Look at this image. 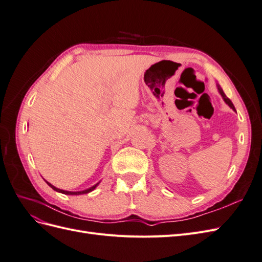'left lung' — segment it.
<instances>
[{
    "mask_svg": "<svg viewBox=\"0 0 262 262\" xmlns=\"http://www.w3.org/2000/svg\"><path fill=\"white\" fill-rule=\"evenodd\" d=\"M217 90H219V92H220V94L222 95V97H223V99L225 100V102H226V104L229 106V107H231L233 110H236L235 109V107H234V105H233V102L231 101V99H229V98H227V96H226V95L224 94V92H223V90H222L221 89V86L220 85H217Z\"/></svg>",
    "mask_w": 262,
    "mask_h": 262,
    "instance_id": "8db88e82",
    "label": "left lung"
}]
</instances>
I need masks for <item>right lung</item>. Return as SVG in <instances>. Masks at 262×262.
<instances>
[{
    "instance_id": "1",
    "label": "right lung",
    "mask_w": 262,
    "mask_h": 262,
    "mask_svg": "<svg viewBox=\"0 0 262 262\" xmlns=\"http://www.w3.org/2000/svg\"><path fill=\"white\" fill-rule=\"evenodd\" d=\"M47 184H48L53 190H55V191H58V192H61V193H64V194H83V193H89V192H91V191H93V190L96 188L97 186H98V184H96L95 186H93V187H91V188H89V189H86V190H83V191H66V190H61V189H58V188H55L54 186H52L51 184H49V182H47Z\"/></svg>"
}]
</instances>
